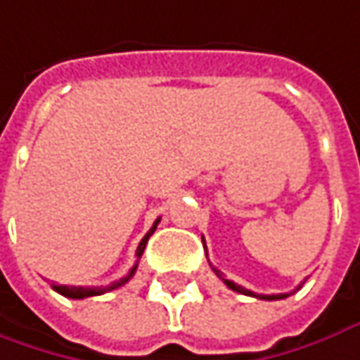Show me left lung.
<instances>
[{"label":"left lung","instance_id":"1","mask_svg":"<svg viewBox=\"0 0 360 360\" xmlns=\"http://www.w3.org/2000/svg\"><path fill=\"white\" fill-rule=\"evenodd\" d=\"M202 244H205V240H202ZM207 258H209V256H207ZM211 268H212V272L217 274V276H219L222 282L226 283V285H229L231 290H234V292H238V293H244V295H252V297H260V300H283V297H288V295H290V293H276V295H260V293H254V292H250V290H246V288H242V285H238V283L231 282V280H224V278H222L221 270H217L214 266H211ZM300 288H302V283L297 285V290H300Z\"/></svg>","mask_w":360,"mask_h":360}]
</instances>
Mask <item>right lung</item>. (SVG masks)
<instances>
[{
    "mask_svg": "<svg viewBox=\"0 0 360 360\" xmlns=\"http://www.w3.org/2000/svg\"><path fill=\"white\" fill-rule=\"evenodd\" d=\"M158 224H160V219L153 222V226L149 229L148 234H146V236L141 238V242H139L138 250H136V258H138V260L141 258V254H143V250H146V244H148L149 236L155 232ZM136 268H138V262L134 264V268L129 270L128 276H124V278L118 280V282H112L110 285H98V288H82V285H53V290L60 293V295H65V297H70V300H84V297H92V295H102V293L112 292V290H118L120 285H124V283L128 282L129 278L136 274Z\"/></svg>",
    "mask_w": 360,
    "mask_h": 360,
    "instance_id": "obj_1",
    "label": "right lung"
}]
</instances>
